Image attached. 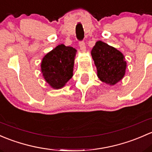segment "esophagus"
<instances>
[{
  "instance_id": "obj_1",
  "label": "esophagus",
  "mask_w": 152,
  "mask_h": 152,
  "mask_svg": "<svg viewBox=\"0 0 152 152\" xmlns=\"http://www.w3.org/2000/svg\"><path fill=\"white\" fill-rule=\"evenodd\" d=\"M79 46H80V48L81 50L82 51L86 50V44L83 41H81L79 42Z\"/></svg>"
}]
</instances>
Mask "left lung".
Wrapping results in <instances>:
<instances>
[{
    "mask_svg": "<svg viewBox=\"0 0 152 152\" xmlns=\"http://www.w3.org/2000/svg\"><path fill=\"white\" fill-rule=\"evenodd\" d=\"M91 53L100 80L112 86L124 77L126 62L120 51L104 42L98 41Z\"/></svg>",
    "mask_w": 152,
    "mask_h": 152,
    "instance_id": "8db88e82",
    "label": "left lung"
}]
</instances>
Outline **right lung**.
<instances>
[{
	"mask_svg": "<svg viewBox=\"0 0 152 152\" xmlns=\"http://www.w3.org/2000/svg\"><path fill=\"white\" fill-rule=\"evenodd\" d=\"M76 52L72 47L60 45L43 58L41 64L42 75L53 88H61L72 78Z\"/></svg>",
	"mask_w": 152,
	"mask_h": 152,
	"instance_id": "1",
	"label": "right lung"
}]
</instances>
